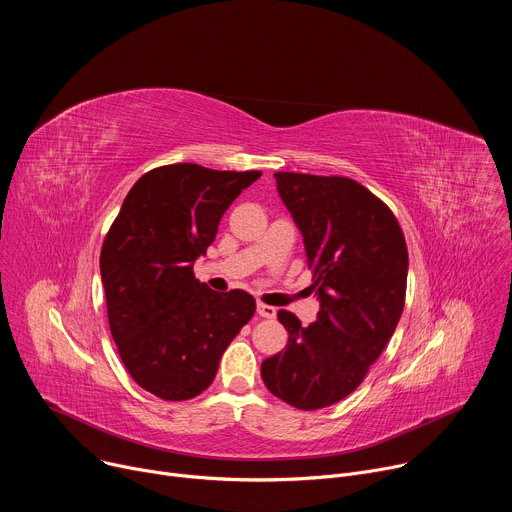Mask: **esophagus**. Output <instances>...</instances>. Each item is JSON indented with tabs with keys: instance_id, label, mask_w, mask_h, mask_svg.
<instances>
[{
	"instance_id": "obj_1",
	"label": "esophagus",
	"mask_w": 512,
	"mask_h": 512,
	"mask_svg": "<svg viewBox=\"0 0 512 512\" xmlns=\"http://www.w3.org/2000/svg\"><path fill=\"white\" fill-rule=\"evenodd\" d=\"M257 314L263 316V318H275L277 310H275L273 306H267V304H263V302H257Z\"/></svg>"
}]
</instances>
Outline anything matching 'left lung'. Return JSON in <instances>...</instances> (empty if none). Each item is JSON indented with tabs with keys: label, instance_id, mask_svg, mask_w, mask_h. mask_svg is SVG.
<instances>
[{
	"label": "left lung",
	"instance_id": "obj_1",
	"mask_svg": "<svg viewBox=\"0 0 512 512\" xmlns=\"http://www.w3.org/2000/svg\"><path fill=\"white\" fill-rule=\"evenodd\" d=\"M304 237L320 300L308 328L281 310L285 350L261 364L265 387L304 411L348 397L391 340L405 306L407 245L385 202L344 176L273 174Z\"/></svg>",
	"mask_w": 512,
	"mask_h": 512
}]
</instances>
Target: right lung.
I'll return each instance as SVG.
<instances>
[{
    "label": "right lung",
    "mask_w": 512,
    "mask_h": 512,
    "mask_svg": "<svg viewBox=\"0 0 512 512\" xmlns=\"http://www.w3.org/2000/svg\"><path fill=\"white\" fill-rule=\"evenodd\" d=\"M261 172L172 164L143 174L101 249L111 336L133 381L164 401L210 387L223 352L255 314L243 289L225 294L194 277L233 200Z\"/></svg>",
    "instance_id": "right-lung-1"
}]
</instances>
